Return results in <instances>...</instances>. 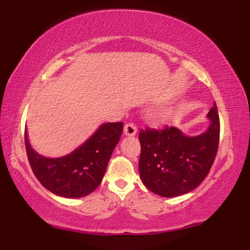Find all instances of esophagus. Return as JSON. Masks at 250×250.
Listing matches in <instances>:
<instances>
[{"instance_id":"1","label":"esophagus","mask_w":250,"mask_h":250,"mask_svg":"<svg viewBox=\"0 0 250 250\" xmlns=\"http://www.w3.org/2000/svg\"><path fill=\"white\" fill-rule=\"evenodd\" d=\"M137 133V125H135L133 122H128L125 125V135H129V137H132Z\"/></svg>"}]
</instances>
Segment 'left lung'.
<instances>
[{"label": "left lung", "instance_id": "left-lung-1", "mask_svg": "<svg viewBox=\"0 0 250 250\" xmlns=\"http://www.w3.org/2000/svg\"><path fill=\"white\" fill-rule=\"evenodd\" d=\"M207 118L210 120L208 130L197 137H186L168 125L140 130L139 172L151 192L163 197L183 195L196 188L208 174L217 154L221 131L215 104Z\"/></svg>", "mask_w": 250, "mask_h": 250}]
</instances>
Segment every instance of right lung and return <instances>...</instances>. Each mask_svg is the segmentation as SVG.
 I'll return each mask as SVG.
<instances>
[{
  "label": "right lung",
  "mask_w": 250,
  "mask_h": 250,
  "mask_svg": "<svg viewBox=\"0 0 250 250\" xmlns=\"http://www.w3.org/2000/svg\"><path fill=\"white\" fill-rule=\"evenodd\" d=\"M122 130L124 122L104 124L73 153L56 159L36 153L29 146L25 130V147L29 166L36 179L49 192L69 198L86 196L94 192L103 181Z\"/></svg>",
  "instance_id": "obj_1"
}]
</instances>
